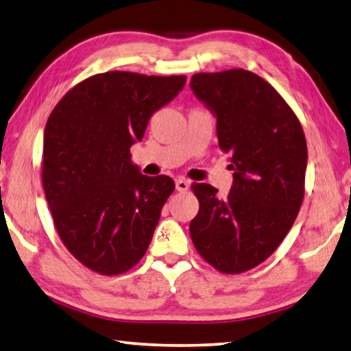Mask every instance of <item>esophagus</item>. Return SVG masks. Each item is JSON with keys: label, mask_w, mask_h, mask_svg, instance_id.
I'll return each mask as SVG.
<instances>
[{"label": "esophagus", "mask_w": 351, "mask_h": 351, "mask_svg": "<svg viewBox=\"0 0 351 351\" xmlns=\"http://www.w3.org/2000/svg\"><path fill=\"white\" fill-rule=\"evenodd\" d=\"M176 188H177V191L185 193L189 189V182L186 179H182V177H180V179L176 180Z\"/></svg>", "instance_id": "obj_1"}]
</instances>
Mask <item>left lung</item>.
Wrapping results in <instances>:
<instances>
[{
	"label": "left lung",
	"mask_w": 351,
	"mask_h": 351,
	"mask_svg": "<svg viewBox=\"0 0 351 351\" xmlns=\"http://www.w3.org/2000/svg\"><path fill=\"white\" fill-rule=\"evenodd\" d=\"M191 89L217 117L219 147L231 157L234 183L226 197L208 183H193L200 208L189 234L217 271L241 274L267 261L298 217L305 134L279 92L250 71L194 73Z\"/></svg>",
	"instance_id": "1"
}]
</instances>
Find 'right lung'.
<instances>
[{
  "label": "right lung",
  "mask_w": 351,
  "mask_h": 351,
  "mask_svg": "<svg viewBox=\"0 0 351 351\" xmlns=\"http://www.w3.org/2000/svg\"><path fill=\"white\" fill-rule=\"evenodd\" d=\"M185 75L110 71L73 86L49 115L41 180L66 250L103 276L126 273L149 247L171 177H147L131 163L151 115L169 103Z\"/></svg>",
  "instance_id": "obj_1"
}]
</instances>
